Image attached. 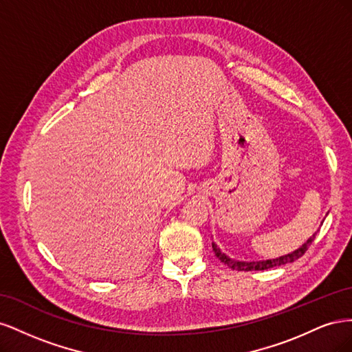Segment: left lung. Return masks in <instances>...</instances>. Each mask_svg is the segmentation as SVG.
I'll list each match as a JSON object with an SVG mask.
<instances>
[{
  "mask_svg": "<svg viewBox=\"0 0 352 352\" xmlns=\"http://www.w3.org/2000/svg\"><path fill=\"white\" fill-rule=\"evenodd\" d=\"M316 238V233L314 235L308 239L301 248H298L296 251H294L292 254H287V255H282V257L279 258H273V260H264V261H250V263H245V261H235V260H230L228 255L223 254L217 245L212 242V251H214L216 257L221 261L225 263L228 267H230L232 270H238V272H255V270H267V269H272V267H279V265H283V264H289V263H294L295 260H298L300 257H302V255L305 254V251L308 250V247H310L311 242L314 241Z\"/></svg>",
  "mask_w": 352,
  "mask_h": 352,
  "instance_id": "left-lung-1",
  "label": "left lung"
}]
</instances>
